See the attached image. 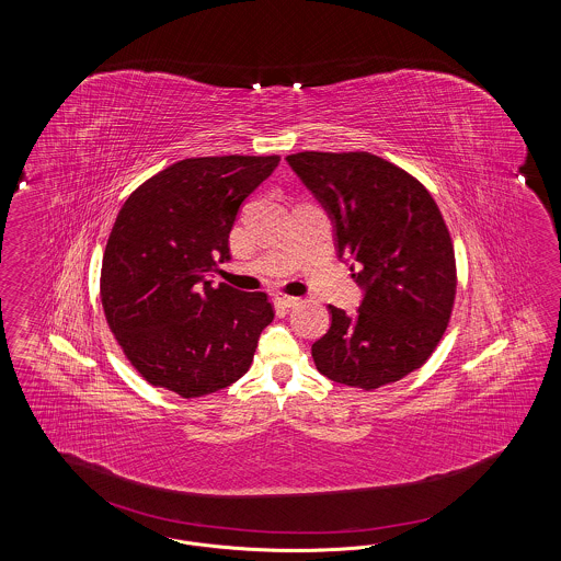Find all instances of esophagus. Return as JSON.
<instances>
[{"label":"esophagus","instance_id":"34e87169","mask_svg":"<svg viewBox=\"0 0 561 561\" xmlns=\"http://www.w3.org/2000/svg\"><path fill=\"white\" fill-rule=\"evenodd\" d=\"M275 298H277V302H279V305H284L286 309H293V307H296V305L300 302V298H298V296H288V294H277Z\"/></svg>","mask_w":561,"mask_h":561}]
</instances>
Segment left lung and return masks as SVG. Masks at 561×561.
Segmentation results:
<instances>
[{
    "label": "left lung",
    "instance_id": "left-lung-1",
    "mask_svg": "<svg viewBox=\"0 0 561 561\" xmlns=\"http://www.w3.org/2000/svg\"><path fill=\"white\" fill-rule=\"evenodd\" d=\"M334 229L336 256L362 267L359 309L328 307L311 353L323 376L373 391L425 364L453 313V241L431 193L373 153L288 156Z\"/></svg>",
    "mask_w": 561,
    "mask_h": 561
}]
</instances>
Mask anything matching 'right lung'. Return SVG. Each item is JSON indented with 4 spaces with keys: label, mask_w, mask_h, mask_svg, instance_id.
<instances>
[{
    "label": "right lung",
    "mask_w": 561,
    "mask_h": 561,
    "mask_svg": "<svg viewBox=\"0 0 561 561\" xmlns=\"http://www.w3.org/2000/svg\"><path fill=\"white\" fill-rule=\"evenodd\" d=\"M279 158L225 156L172 163L126 199L108 236L101 300L134 368L181 398H202L248 373L273 321L265 293L214 288L245 197Z\"/></svg>",
    "instance_id": "obj_1"
}]
</instances>
